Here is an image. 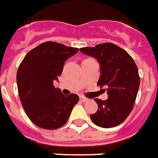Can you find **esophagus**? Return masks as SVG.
Masks as SVG:
<instances>
[{
  "mask_svg": "<svg viewBox=\"0 0 158 158\" xmlns=\"http://www.w3.org/2000/svg\"><path fill=\"white\" fill-rule=\"evenodd\" d=\"M80 100H81L82 102H86V101H88L89 99H87V98H85V97L81 96V97H80Z\"/></svg>",
  "mask_w": 158,
  "mask_h": 158,
  "instance_id": "1",
  "label": "esophagus"
}]
</instances>
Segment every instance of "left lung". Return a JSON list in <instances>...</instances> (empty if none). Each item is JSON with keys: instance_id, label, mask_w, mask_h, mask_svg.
<instances>
[{"instance_id": "1", "label": "left lung", "mask_w": 158, "mask_h": 158, "mask_svg": "<svg viewBox=\"0 0 158 158\" xmlns=\"http://www.w3.org/2000/svg\"><path fill=\"white\" fill-rule=\"evenodd\" d=\"M79 51L99 62L100 77L97 85L106 87L108 94L104 101L94 99L98 110L90 115V119L103 128L117 127L132 110L138 92L140 78L135 62L127 51L110 43Z\"/></svg>"}]
</instances>
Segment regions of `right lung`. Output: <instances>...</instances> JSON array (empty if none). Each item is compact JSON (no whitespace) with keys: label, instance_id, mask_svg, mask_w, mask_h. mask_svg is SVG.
Here are the masks:
<instances>
[{"label":"right lung","instance_id":"add662e5","mask_svg":"<svg viewBox=\"0 0 158 158\" xmlns=\"http://www.w3.org/2000/svg\"><path fill=\"white\" fill-rule=\"evenodd\" d=\"M78 51L61 43L46 42L27 52L20 64L18 94L26 114L37 127L48 130L63 127L79 101L77 94L64 95L53 86L65 61Z\"/></svg>","mask_w":158,"mask_h":158}]
</instances>
